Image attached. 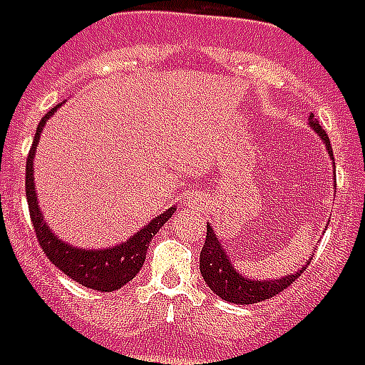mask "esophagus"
<instances>
[{
	"mask_svg": "<svg viewBox=\"0 0 365 365\" xmlns=\"http://www.w3.org/2000/svg\"><path fill=\"white\" fill-rule=\"evenodd\" d=\"M190 205L191 207H201V199H199L197 195H195V197H191L190 199Z\"/></svg>",
	"mask_w": 365,
	"mask_h": 365,
	"instance_id": "obj_1",
	"label": "esophagus"
}]
</instances>
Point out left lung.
Instances as JSON below:
<instances>
[{
	"instance_id": "obj_1",
	"label": "left lung",
	"mask_w": 365,
	"mask_h": 365,
	"mask_svg": "<svg viewBox=\"0 0 365 365\" xmlns=\"http://www.w3.org/2000/svg\"><path fill=\"white\" fill-rule=\"evenodd\" d=\"M309 127L313 128L317 136L321 138L324 148L329 152L330 160H332V164H334L329 135L322 130L319 120L314 119V115L309 117ZM332 178L336 180V170L332 172ZM334 190H336V183H334ZM309 260L301 268H297V272H293V274L274 277V279H252V277L242 275L238 272L237 266L232 264L230 254L222 246L217 230L213 229V225L207 222L205 245H203V250L199 254V269H201V275L205 279L207 287L213 291L215 295H219V297L229 301V303H237V305H252V303H260L264 299H272L279 291L289 287L291 283L305 272L307 266H309Z\"/></svg>"
}]
</instances>
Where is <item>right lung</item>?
Returning <instances> with one entry per match:
<instances>
[{
	"label": "right lung",
	"mask_w": 365,
	"mask_h": 365,
	"mask_svg": "<svg viewBox=\"0 0 365 365\" xmlns=\"http://www.w3.org/2000/svg\"><path fill=\"white\" fill-rule=\"evenodd\" d=\"M60 107H62V103L52 107L51 111L41 119L38 127H36L35 138H33V148L29 152L25 185H27L31 221H33L36 238L43 246L46 258L56 268L62 269L70 279H74V282L88 287V289L105 291V293L117 291L123 285H127L128 282H133V277L140 272L144 260H146V250L150 246L152 238L172 219V215L175 213L178 207H168L166 211H162L158 217H154L150 222H146L143 229L136 230L133 237H128L123 242H117L115 246L86 248V246H76L72 242L62 240L51 229V225L46 222L43 211H41L35 185V166H33L36 156V146H38V140H41V133H43L44 125L54 113L58 111Z\"/></svg>",
	"instance_id": "right-lung-1"
}]
</instances>
